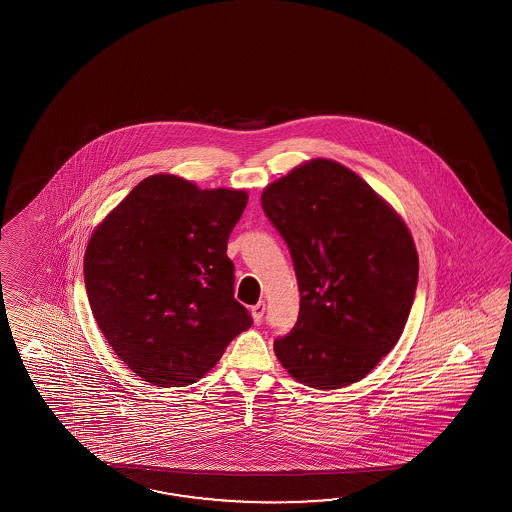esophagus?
Here are the masks:
<instances>
[{"mask_svg":"<svg viewBox=\"0 0 512 512\" xmlns=\"http://www.w3.org/2000/svg\"><path fill=\"white\" fill-rule=\"evenodd\" d=\"M263 315H265V302L260 300L258 304L252 305V318H254V322H256V324H260Z\"/></svg>","mask_w":512,"mask_h":512,"instance_id":"34e87169","label":"esophagus"}]
</instances>
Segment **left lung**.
<instances>
[{"label":"left lung","mask_w":512,"mask_h":512,"mask_svg":"<svg viewBox=\"0 0 512 512\" xmlns=\"http://www.w3.org/2000/svg\"><path fill=\"white\" fill-rule=\"evenodd\" d=\"M261 207L293 258L300 311L274 353L316 390L359 382L403 335L419 258L401 216L359 175L313 159L274 181Z\"/></svg>","instance_id":"left-lung-1"}]
</instances>
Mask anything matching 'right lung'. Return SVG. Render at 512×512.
Segmentation results:
<instances>
[{"label":"right lung","instance_id":"1","mask_svg":"<svg viewBox=\"0 0 512 512\" xmlns=\"http://www.w3.org/2000/svg\"><path fill=\"white\" fill-rule=\"evenodd\" d=\"M245 190H201L146 177L87 243L84 280L100 331L119 359L155 386H186L221 359L249 311L234 298L230 232Z\"/></svg>","mask_w":512,"mask_h":512}]
</instances>
